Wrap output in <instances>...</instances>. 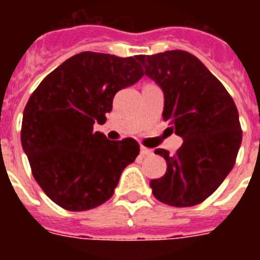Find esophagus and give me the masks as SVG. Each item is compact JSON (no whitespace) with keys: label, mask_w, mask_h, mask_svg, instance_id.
<instances>
[{"label":"esophagus","mask_w":260,"mask_h":260,"mask_svg":"<svg viewBox=\"0 0 260 260\" xmlns=\"http://www.w3.org/2000/svg\"><path fill=\"white\" fill-rule=\"evenodd\" d=\"M140 154L144 155V156H150V155L154 154V151L150 150V148H146V147H140Z\"/></svg>","instance_id":"34e87169"}]
</instances>
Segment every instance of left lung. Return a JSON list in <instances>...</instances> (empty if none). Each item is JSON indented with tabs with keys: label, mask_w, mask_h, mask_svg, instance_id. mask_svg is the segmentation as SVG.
<instances>
[{
	"label": "left lung",
	"mask_w": 260,
	"mask_h": 260,
	"mask_svg": "<svg viewBox=\"0 0 260 260\" xmlns=\"http://www.w3.org/2000/svg\"><path fill=\"white\" fill-rule=\"evenodd\" d=\"M146 75L165 95L163 118L183 139L177 154L163 148L166 174L150 182L156 200L193 206L209 197L234 169L242 144L238 108L222 83L194 55L181 50L140 55Z\"/></svg>",
	"instance_id": "8db88e82"
}]
</instances>
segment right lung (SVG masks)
Segmentation results:
<instances>
[{
	"mask_svg": "<svg viewBox=\"0 0 260 260\" xmlns=\"http://www.w3.org/2000/svg\"><path fill=\"white\" fill-rule=\"evenodd\" d=\"M143 75L139 56L86 51L56 67L32 93L22 114L21 146L35 179L55 204L81 212L113 196L140 147L131 138L110 142L93 125L106 121L114 94Z\"/></svg>",
	"mask_w": 260,
	"mask_h": 260,
	"instance_id": "right-lung-1",
	"label": "right lung"
}]
</instances>
